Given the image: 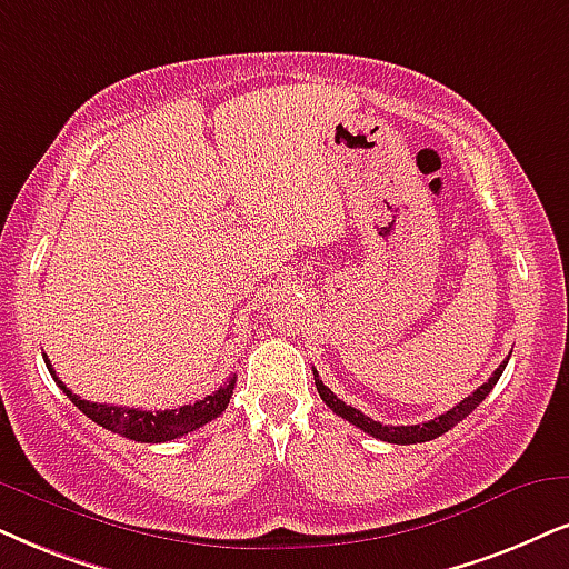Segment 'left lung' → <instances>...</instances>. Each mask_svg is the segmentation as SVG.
I'll list each match as a JSON object with an SVG mask.
<instances>
[{"instance_id":"obj_1","label":"left lung","mask_w":569,"mask_h":569,"mask_svg":"<svg viewBox=\"0 0 569 569\" xmlns=\"http://www.w3.org/2000/svg\"><path fill=\"white\" fill-rule=\"evenodd\" d=\"M507 362H509V357H507ZM507 362H501L499 368L493 370V376L488 378L483 386H478L476 391L470 393V397L459 401L457 407H451L449 412H443V415L433 417V420L422 422V426H383V422L372 420V417L362 415V412H359V409H355L351 405H347V401L338 399L336 393L330 391V388H328L326 383H322L320 376H318V370H312V372H315V386H318L320 399L326 401V405H328L330 409H333V412H336L338 417H343V420H349L351 426H357L359 430H365V433H370L372 438H380V441H388V443H422V441H433V438L443 436L446 430L455 428L457 422H462L465 417L470 415L472 409H476V407L480 405V401H483V399L488 397V393H491V388L496 386V380L501 378V372H505Z\"/></svg>"}]
</instances>
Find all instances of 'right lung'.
<instances>
[{"label": "right lung", "instance_id": "right-lung-1", "mask_svg": "<svg viewBox=\"0 0 569 569\" xmlns=\"http://www.w3.org/2000/svg\"><path fill=\"white\" fill-rule=\"evenodd\" d=\"M44 362H47L49 372H52V378L57 380V386L64 391V397L73 401V405L81 409L86 417H91L97 426L112 430V433H120V436L131 438V441H141V443L172 441V438H181L186 433H191V430L207 426V422L214 420V417L226 412L228 401H231V397H233V386H236V376H233L226 386H220L218 391L197 401V405H183L178 409H162V412H152V409L97 405V401H86L81 397H76V393L54 376V368L49 365L47 355H44Z\"/></svg>", "mask_w": 569, "mask_h": 569}]
</instances>
